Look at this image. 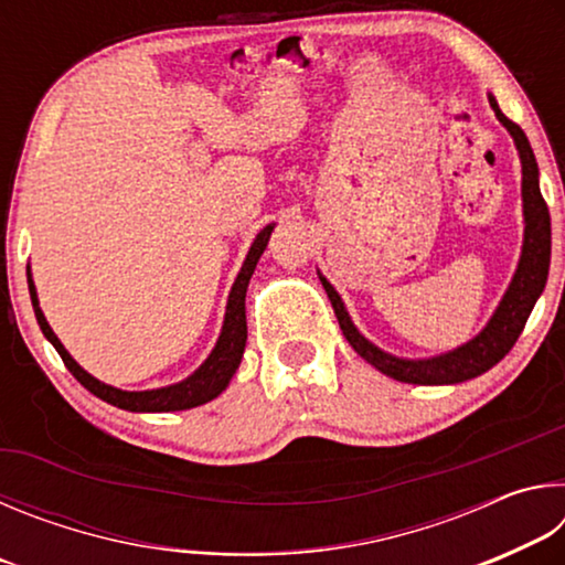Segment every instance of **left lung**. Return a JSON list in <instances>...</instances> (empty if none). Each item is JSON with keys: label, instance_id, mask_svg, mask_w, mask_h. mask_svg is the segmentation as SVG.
Masks as SVG:
<instances>
[{"label": "left lung", "instance_id": "1", "mask_svg": "<svg viewBox=\"0 0 565 565\" xmlns=\"http://www.w3.org/2000/svg\"><path fill=\"white\" fill-rule=\"evenodd\" d=\"M491 109L495 117L511 134L515 149H519L521 159V199H523V246H521V259L515 266L513 279L509 289L501 296L499 306L491 313V319L486 327L476 333L473 339H468L461 347H456L446 353L428 359H404L394 356L384 349H379L376 343H371L363 333L356 329V323L351 321L347 306H343L339 291L329 284L327 276L321 271L319 279L327 289L333 313H337L339 327L343 337L359 353L363 361H369L371 366L379 369L381 374H386L404 384H418V386H448V384H461V381L476 379L493 369L505 353L513 349V343L519 341L521 331L529 321L535 301L541 299L543 289L548 281V266H551V216L548 206L541 196L539 186V164H535L533 149L525 139L523 129L519 124H513L509 117H503L493 94H489Z\"/></svg>", "mask_w": 565, "mask_h": 565}]
</instances>
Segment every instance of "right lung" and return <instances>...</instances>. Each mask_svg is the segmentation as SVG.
<instances>
[{"mask_svg": "<svg viewBox=\"0 0 565 565\" xmlns=\"http://www.w3.org/2000/svg\"><path fill=\"white\" fill-rule=\"evenodd\" d=\"M276 224H266L256 238L248 246V254L242 264V271L236 274V281L228 291V301H226V313H224V323H222V333H218L216 347L212 353L204 359L202 366H199L194 374L177 381V384L161 386V388H149V391H124L117 386L104 384V381L94 379L89 371H84L79 363L72 359V353L64 349V343L56 339V333L52 331L50 321L40 309V299H36V286L32 279V271L26 274V281H30V296H32V306H34V317L36 323H40L42 333L46 341L52 343L60 353L64 366L72 371V376L79 381V384L92 391L94 396L107 401V404L131 411V414H164V411H186L194 406L209 404V401L216 398L222 391L228 386V381L234 379L238 363H242L244 356V347H246V289L248 281H252V274L259 264L262 254L266 244H269V236L274 232Z\"/></svg>", "mask_w": 565, "mask_h": 565, "instance_id": "obj_1", "label": "right lung"}]
</instances>
